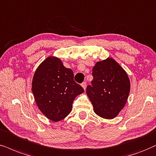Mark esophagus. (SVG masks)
Wrapping results in <instances>:
<instances>
[{"mask_svg":"<svg viewBox=\"0 0 156 156\" xmlns=\"http://www.w3.org/2000/svg\"><path fill=\"white\" fill-rule=\"evenodd\" d=\"M81 86H82L84 90L86 89V82H83L82 84H81Z\"/></svg>","mask_w":156,"mask_h":156,"instance_id":"obj_1","label":"esophagus"}]
</instances>
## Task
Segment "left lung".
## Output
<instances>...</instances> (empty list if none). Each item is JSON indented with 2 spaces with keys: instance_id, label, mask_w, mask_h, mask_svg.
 <instances>
[{
  "instance_id": "8db88e82",
  "label": "left lung",
  "mask_w": 156,
  "mask_h": 156,
  "mask_svg": "<svg viewBox=\"0 0 156 156\" xmlns=\"http://www.w3.org/2000/svg\"><path fill=\"white\" fill-rule=\"evenodd\" d=\"M92 76L94 79L86 88V94L94 112L104 119H113L127 102L130 90L129 77L111 58L96 62Z\"/></svg>"
}]
</instances>
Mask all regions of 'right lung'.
Segmentation results:
<instances>
[{"instance_id":"obj_1","label":"right lung","mask_w":156,"mask_h":156,"mask_svg":"<svg viewBox=\"0 0 156 156\" xmlns=\"http://www.w3.org/2000/svg\"><path fill=\"white\" fill-rule=\"evenodd\" d=\"M73 76L71 69L55 57L47 58L37 68L31 90L39 109L47 119L57 122L66 118L76 96L84 92Z\"/></svg>"}]
</instances>
